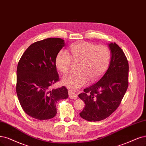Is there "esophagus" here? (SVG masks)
<instances>
[{
	"label": "esophagus",
	"mask_w": 146,
	"mask_h": 146,
	"mask_svg": "<svg viewBox=\"0 0 146 146\" xmlns=\"http://www.w3.org/2000/svg\"><path fill=\"white\" fill-rule=\"evenodd\" d=\"M68 95H69V98L71 99H76L77 98V94H75L73 91H68Z\"/></svg>",
	"instance_id": "34e87169"
}]
</instances>
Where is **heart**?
I'll list each match as a JSON object with an SVG mask.
<instances>
[{
	"label": "heart",
	"instance_id": "1",
	"mask_svg": "<svg viewBox=\"0 0 146 146\" xmlns=\"http://www.w3.org/2000/svg\"><path fill=\"white\" fill-rule=\"evenodd\" d=\"M71 55L66 50L59 51L55 64L57 68L63 73L68 72L74 62H79L78 72H70L61 79L63 85L75 90L83 87L89 82L100 78L108 67L111 52L104 45L97 46L91 42L81 41L70 47Z\"/></svg>",
	"mask_w": 146,
	"mask_h": 146
}]
</instances>
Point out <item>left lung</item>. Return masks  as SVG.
Segmentation results:
<instances>
[{"mask_svg": "<svg viewBox=\"0 0 146 146\" xmlns=\"http://www.w3.org/2000/svg\"><path fill=\"white\" fill-rule=\"evenodd\" d=\"M108 46L111 58L102 78L78 95L85 106L79 115L89 121L104 120L120 105L128 87L129 64L121 48L116 43Z\"/></svg>", "mask_w": 146, "mask_h": 146, "instance_id": "left-lung-1", "label": "left lung"}]
</instances>
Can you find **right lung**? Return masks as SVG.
I'll return each mask as SVG.
<instances>
[{
	"instance_id": "right-lung-1",
	"label": "right lung",
	"mask_w": 146,
	"mask_h": 146,
	"mask_svg": "<svg viewBox=\"0 0 146 146\" xmlns=\"http://www.w3.org/2000/svg\"><path fill=\"white\" fill-rule=\"evenodd\" d=\"M65 46L64 40L49 38L32 44L24 52L17 68L16 92L23 111L39 120H48L56 114V104L68 98V90H50L59 80L55 59Z\"/></svg>"
}]
</instances>
